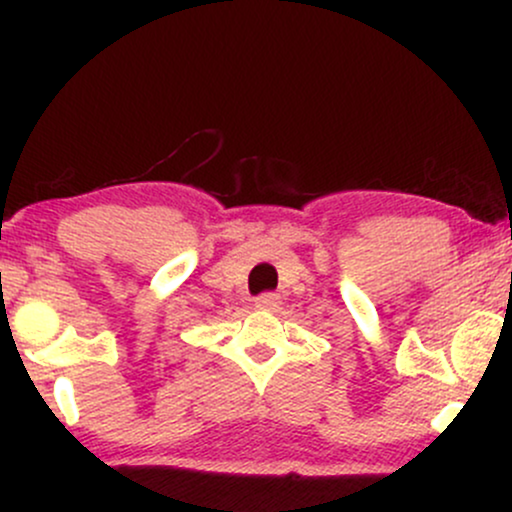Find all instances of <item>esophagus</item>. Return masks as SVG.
<instances>
[{
  "label": "esophagus",
  "instance_id": "1",
  "mask_svg": "<svg viewBox=\"0 0 512 512\" xmlns=\"http://www.w3.org/2000/svg\"><path fill=\"white\" fill-rule=\"evenodd\" d=\"M281 298L276 293H262V296L255 298V308L257 310H276L279 308Z\"/></svg>",
  "mask_w": 512,
  "mask_h": 512
}]
</instances>
